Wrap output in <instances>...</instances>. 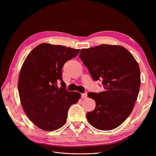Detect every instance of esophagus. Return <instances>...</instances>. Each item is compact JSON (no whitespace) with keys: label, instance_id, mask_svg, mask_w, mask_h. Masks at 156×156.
I'll return each instance as SVG.
<instances>
[{"label":"esophagus","instance_id":"esophagus-1","mask_svg":"<svg viewBox=\"0 0 156 156\" xmlns=\"http://www.w3.org/2000/svg\"><path fill=\"white\" fill-rule=\"evenodd\" d=\"M87 93H84V94H81V98L83 99H85V98H87Z\"/></svg>","mask_w":156,"mask_h":156}]
</instances>
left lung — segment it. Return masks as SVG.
<instances>
[{
    "mask_svg": "<svg viewBox=\"0 0 156 156\" xmlns=\"http://www.w3.org/2000/svg\"><path fill=\"white\" fill-rule=\"evenodd\" d=\"M79 58L94 81L101 80L104 90L88 92L96 102L87 113L90 124L108 131L121 125L133 109L140 89L139 66L133 56L120 45L101 44L82 49Z\"/></svg>",
    "mask_w": 156,
    "mask_h": 156,
    "instance_id": "obj_1",
    "label": "left lung"
}]
</instances>
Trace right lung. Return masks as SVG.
Instances as JSON below:
<instances>
[{
  "mask_svg": "<svg viewBox=\"0 0 156 156\" xmlns=\"http://www.w3.org/2000/svg\"><path fill=\"white\" fill-rule=\"evenodd\" d=\"M79 51L43 43L31 51L22 65L18 81L21 105L28 118L42 130L63 126L69 108L81 98L79 92L66 90L62 77L64 64Z\"/></svg>",
  "mask_w": 156,
  "mask_h": 156,
  "instance_id": "right-lung-1",
  "label": "right lung"
}]
</instances>
